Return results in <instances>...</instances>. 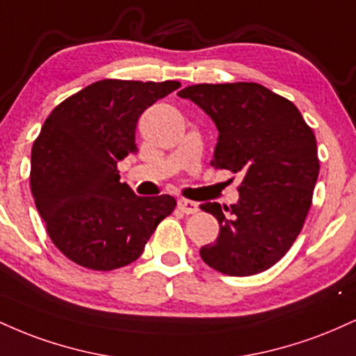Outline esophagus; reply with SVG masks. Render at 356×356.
Instances as JSON below:
<instances>
[{
	"label": "esophagus",
	"instance_id": "obj_1",
	"mask_svg": "<svg viewBox=\"0 0 356 356\" xmlns=\"http://www.w3.org/2000/svg\"><path fill=\"white\" fill-rule=\"evenodd\" d=\"M177 207H179V211L184 212V214H194V212H197V209H199L197 202L187 201V199H179Z\"/></svg>",
	"mask_w": 356,
	"mask_h": 356
}]
</instances>
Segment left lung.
Returning a JSON list of instances; mask_svg holds the SVG:
<instances>
[{"label": "left lung", "instance_id": "obj_1", "mask_svg": "<svg viewBox=\"0 0 356 356\" xmlns=\"http://www.w3.org/2000/svg\"><path fill=\"white\" fill-rule=\"evenodd\" d=\"M201 107L219 130L211 165L243 175L239 201L201 209L219 222L204 263L229 276L275 266L293 246L320 172L316 138L295 104L259 83H199L177 93Z\"/></svg>", "mask_w": 356, "mask_h": 356}]
</instances>
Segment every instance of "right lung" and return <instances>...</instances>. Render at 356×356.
<instances>
[{
  "label": "right lung",
  "mask_w": 356,
  "mask_h": 356,
  "mask_svg": "<svg viewBox=\"0 0 356 356\" xmlns=\"http://www.w3.org/2000/svg\"><path fill=\"white\" fill-rule=\"evenodd\" d=\"M179 81L100 80L53 108L31 149L30 184L50 239L95 271L127 266L175 207L172 195L138 197L117 164L137 152L138 117Z\"/></svg>",
  "instance_id": "1"
}]
</instances>
